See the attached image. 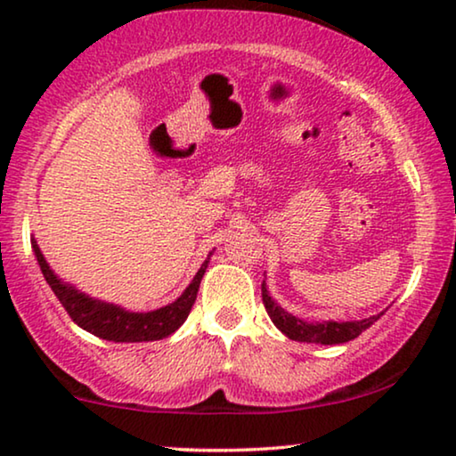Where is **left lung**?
<instances>
[{
	"label": "left lung",
	"mask_w": 456,
	"mask_h": 456,
	"mask_svg": "<svg viewBox=\"0 0 456 456\" xmlns=\"http://www.w3.org/2000/svg\"><path fill=\"white\" fill-rule=\"evenodd\" d=\"M261 298H264V307L270 315L280 332L289 336L290 340L297 342H315V345H342V342H348L357 338L361 332H365L367 328L371 326L373 322L379 320V315L367 317V320L359 322H323V323H307L298 317L286 314L282 307H278L276 303L272 301V297L267 295L265 284H261Z\"/></svg>",
	"instance_id": "8db88e82"
}]
</instances>
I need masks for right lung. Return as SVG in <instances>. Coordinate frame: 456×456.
<instances>
[{"label": "right lung", "instance_id": "1", "mask_svg": "<svg viewBox=\"0 0 456 456\" xmlns=\"http://www.w3.org/2000/svg\"><path fill=\"white\" fill-rule=\"evenodd\" d=\"M37 261H39L43 276H45L47 284L52 286L53 295L60 298L61 307L66 309V314L70 315L74 323H78L80 328L86 332L99 336L103 340H114V342H151L161 340L166 336L183 326L186 317H189L192 305H195L199 284L205 270H208L209 257L205 259L201 270L197 272V276L192 278L189 289L183 292V297L176 301L166 305L158 311H149V314H130L116 305H108L95 298H89L83 292L74 290L72 286L60 282L58 276L49 270L45 257H43L37 242H33Z\"/></svg>", "mask_w": 456, "mask_h": 456}]
</instances>
